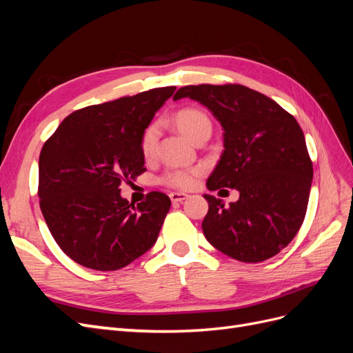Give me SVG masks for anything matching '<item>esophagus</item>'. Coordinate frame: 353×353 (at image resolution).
Here are the masks:
<instances>
[{
  "label": "esophagus",
  "instance_id": "34e87169",
  "mask_svg": "<svg viewBox=\"0 0 353 353\" xmlns=\"http://www.w3.org/2000/svg\"><path fill=\"white\" fill-rule=\"evenodd\" d=\"M169 197H170V200H172L174 203H178V201L185 200L188 197V194H185V193H176V191H174V193L169 194Z\"/></svg>",
  "mask_w": 353,
  "mask_h": 353
}]
</instances>
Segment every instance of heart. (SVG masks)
I'll use <instances>...</instances> for the list:
<instances>
[{
	"label": "heart",
	"mask_w": 353,
	"mask_h": 353,
	"mask_svg": "<svg viewBox=\"0 0 353 353\" xmlns=\"http://www.w3.org/2000/svg\"><path fill=\"white\" fill-rule=\"evenodd\" d=\"M174 121L179 128V131L185 137H188L191 141L197 140L201 134L212 132L210 117L205 112H201L196 108L179 109L175 113ZM157 138H159V125L153 122L145 128L140 138V150L145 159H150L154 156ZM199 175H200L199 168H170L165 170L163 175L160 176V183L170 188L188 190L196 185Z\"/></svg>",
	"instance_id": "obj_1"
}]
</instances>
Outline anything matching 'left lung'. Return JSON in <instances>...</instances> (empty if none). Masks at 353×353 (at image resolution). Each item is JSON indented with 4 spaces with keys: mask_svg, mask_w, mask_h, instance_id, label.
<instances>
[{
    "mask_svg": "<svg viewBox=\"0 0 353 353\" xmlns=\"http://www.w3.org/2000/svg\"><path fill=\"white\" fill-rule=\"evenodd\" d=\"M183 97L206 105L223 128V153L208 188L240 193L230 206L205 194L206 240L240 262L272 258L294 239L306 215L314 169L302 128L279 103L244 85H188L174 100Z\"/></svg>",
    "mask_w": 353,
    "mask_h": 353,
    "instance_id": "1",
    "label": "left lung"
}]
</instances>
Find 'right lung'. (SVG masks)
I'll return each mask as SVG.
<instances>
[{
  "instance_id": "add662e5",
  "label": "right lung",
  "mask_w": 353,
  "mask_h": 353,
  "mask_svg": "<svg viewBox=\"0 0 353 353\" xmlns=\"http://www.w3.org/2000/svg\"><path fill=\"white\" fill-rule=\"evenodd\" d=\"M175 87L94 104L70 113L42 145L38 196L60 249L95 271H116L156 243L170 208L165 193L121 197V184L145 172L143 131Z\"/></svg>"
}]
</instances>
